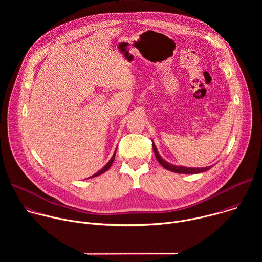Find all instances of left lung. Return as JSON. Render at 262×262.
Wrapping results in <instances>:
<instances>
[{
  "label": "left lung",
  "mask_w": 262,
  "mask_h": 262,
  "mask_svg": "<svg viewBox=\"0 0 262 262\" xmlns=\"http://www.w3.org/2000/svg\"><path fill=\"white\" fill-rule=\"evenodd\" d=\"M152 148H154V152L156 155V158L158 160V162L167 170L169 171H172V172H175V173H180V174H196V173H201V172H204V171H207L209 170L211 167H204V168H186V167H180V166H174V165H171L169 163H167L166 161H164L160 154L158 152L157 148H156V145L152 143Z\"/></svg>",
  "instance_id": "1"
}]
</instances>
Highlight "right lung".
<instances>
[{
	"mask_svg": "<svg viewBox=\"0 0 262 262\" xmlns=\"http://www.w3.org/2000/svg\"><path fill=\"white\" fill-rule=\"evenodd\" d=\"M115 155H116V151H115V154L113 155V157H112V159L110 160V162L101 169V170H99L97 173H95L94 175H92V177H95V176H98V175H100V174H102V173H104L106 170H108L110 169V167L112 166V164H113V162H114V159H115Z\"/></svg>",
	"mask_w": 262,
	"mask_h": 262,
	"instance_id": "right-lung-1",
	"label": "right lung"
}]
</instances>
